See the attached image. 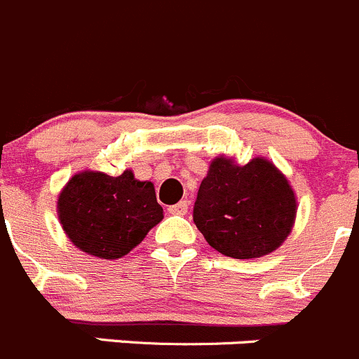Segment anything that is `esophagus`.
Masks as SVG:
<instances>
[{
  "label": "esophagus",
  "instance_id": "obj_1",
  "mask_svg": "<svg viewBox=\"0 0 359 359\" xmlns=\"http://www.w3.org/2000/svg\"><path fill=\"white\" fill-rule=\"evenodd\" d=\"M170 215H185L189 211V203L187 201H180L177 204H172V206L167 208Z\"/></svg>",
  "mask_w": 359,
  "mask_h": 359
}]
</instances>
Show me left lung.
Here are the masks:
<instances>
[{
	"label": "left lung",
	"instance_id": "left-lung-1",
	"mask_svg": "<svg viewBox=\"0 0 359 359\" xmlns=\"http://www.w3.org/2000/svg\"><path fill=\"white\" fill-rule=\"evenodd\" d=\"M296 208L287 177L269 160L255 156L240 165L234 158L217 156L201 182L194 224L220 254L254 259L284 243Z\"/></svg>",
	"mask_w": 359,
	"mask_h": 359
}]
</instances>
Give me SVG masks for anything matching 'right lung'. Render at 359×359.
<instances>
[{"label": "right lung", "mask_w": 359, "mask_h": 359, "mask_svg": "<svg viewBox=\"0 0 359 359\" xmlns=\"http://www.w3.org/2000/svg\"><path fill=\"white\" fill-rule=\"evenodd\" d=\"M57 217L68 240L86 254L119 259L137 247L163 218L151 182L126 169L119 176L83 170L57 197Z\"/></svg>", "instance_id": "add662e5"}]
</instances>
